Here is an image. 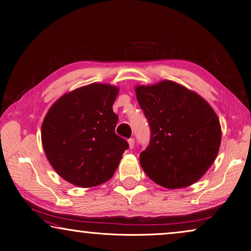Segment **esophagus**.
Returning <instances> with one entry per match:
<instances>
[{"mask_svg":"<svg viewBox=\"0 0 251 251\" xmlns=\"http://www.w3.org/2000/svg\"><path fill=\"white\" fill-rule=\"evenodd\" d=\"M128 144H129V149H133V147H135V140H133V138L128 139Z\"/></svg>","mask_w":251,"mask_h":251,"instance_id":"obj_1","label":"esophagus"}]
</instances>
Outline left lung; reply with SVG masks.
<instances>
[{
    "instance_id": "8db88e82",
    "label": "left lung",
    "mask_w": 251,
    "mask_h": 251,
    "mask_svg": "<svg viewBox=\"0 0 251 251\" xmlns=\"http://www.w3.org/2000/svg\"><path fill=\"white\" fill-rule=\"evenodd\" d=\"M151 128L140 164L156 184L169 189L190 186L204 176L218 154L217 114L196 92L170 80L136 86Z\"/></svg>"
}]
</instances>
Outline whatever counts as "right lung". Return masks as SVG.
<instances>
[{
	"mask_svg": "<svg viewBox=\"0 0 251 251\" xmlns=\"http://www.w3.org/2000/svg\"><path fill=\"white\" fill-rule=\"evenodd\" d=\"M119 87L92 83L66 93L52 104L42 125V142L50 165L78 187H94L113 176L125 139L115 133L113 102Z\"/></svg>",
	"mask_w": 251,
	"mask_h": 251,
	"instance_id": "1",
	"label": "right lung"
}]
</instances>
